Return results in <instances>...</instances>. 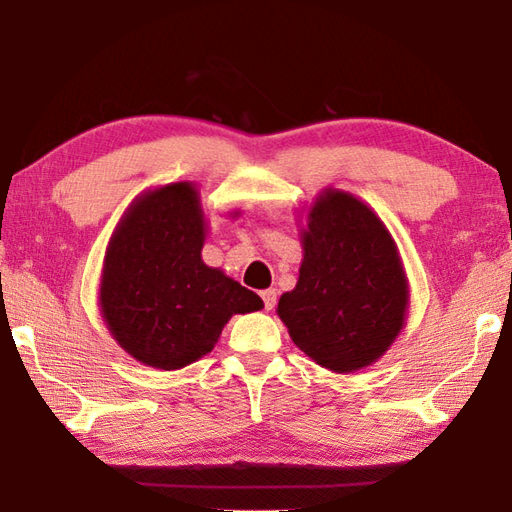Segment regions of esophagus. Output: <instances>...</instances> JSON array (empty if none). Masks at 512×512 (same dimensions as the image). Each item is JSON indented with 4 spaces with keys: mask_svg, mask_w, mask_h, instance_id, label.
I'll list each match as a JSON object with an SVG mask.
<instances>
[{
    "mask_svg": "<svg viewBox=\"0 0 512 512\" xmlns=\"http://www.w3.org/2000/svg\"><path fill=\"white\" fill-rule=\"evenodd\" d=\"M262 299H264V308L266 310H273L277 306V290L275 288H268L262 292Z\"/></svg>",
    "mask_w": 512,
    "mask_h": 512,
    "instance_id": "1",
    "label": "esophagus"
}]
</instances>
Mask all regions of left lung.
Listing matches in <instances>:
<instances>
[{"mask_svg": "<svg viewBox=\"0 0 512 512\" xmlns=\"http://www.w3.org/2000/svg\"><path fill=\"white\" fill-rule=\"evenodd\" d=\"M301 244L299 281L277 306L290 339L336 374L376 363L405 325L409 303L394 237L352 193L325 189Z\"/></svg>", "mask_w": 512, "mask_h": 512, "instance_id": "1", "label": "left lung"}]
</instances>
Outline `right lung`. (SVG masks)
<instances>
[{"label":"right lung","instance_id":"obj_1","mask_svg":"<svg viewBox=\"0 0 512 512\" xmlns=\"http://www.w3.org/2000/svg\"><path fill=\"white\" fill-rule=\"evenodd\" d=\"M206 220L191 182L147 191L105 250L99 306L107 330L136 361L180 369L209 354L233 314L264 301L202 262Z\"/></svg>","mask_w":512,"mask_h":512}]
</instances>
